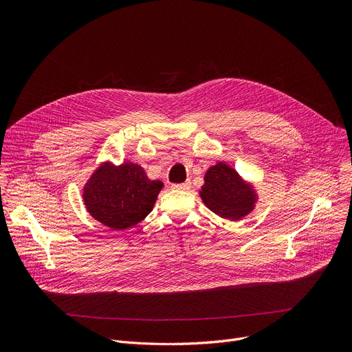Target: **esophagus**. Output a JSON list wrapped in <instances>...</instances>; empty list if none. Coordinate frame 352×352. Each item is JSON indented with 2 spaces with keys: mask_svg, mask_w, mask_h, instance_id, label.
Listing matches in <instances>:
<instances>
[{
  "mask_svg": "<svg viewBox=\"0 0 352 352\" xmlns=\"http://www.w3.org/2000/svg\"><path fill=\"white\" fill-rule=\"evenodd\" d=\"M174 190H182V191H187L191 188V182L186 181V182H181V184H174L173 186Z\"/></svg>",
  "mask_w": 352,
  "mask_h": 352,
  "instance_id": "esophagus-1",
  "label": "esophagus"
}]
</instances>
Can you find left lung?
<instances>
[{"label": "left lung", "mask_w": 352, "mask_h": 352, "mask_svg": "<svg viewBox=\"0 0 352 352\" xmlns=\"http://www.w3.org/2000/svg\"><path fill=\"white\" fill-rule=\"evenodd\" d=\"M199 197L208 210L231 221L247 217L258 201L254 182L243 178L235 168L223 161L207 170Z\"/></svg>", "instance_id": "left-lung-1"}]
</instances>
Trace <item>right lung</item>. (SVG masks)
I'll return each mask as SVG.
<instances>
[{
    "instance_id": "obj_1",
    "label": "right lung",
    "mask_w": 352,
    "mask_h": 352,
    "mask_svg": "<svg viewBox=\"0 0 352 352\" xmlns=\"http://www.w3.org/2000/svg\"><path fill=\"white\" fill-rule=\"evenodd\" d=\"M164 182L150 179L140 164L125 161L116 165L102 161L82 188V201L89 215L102 226L122 231L150 214Z\"/></svg>"
}]
</instances>
